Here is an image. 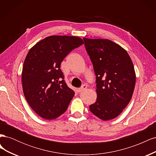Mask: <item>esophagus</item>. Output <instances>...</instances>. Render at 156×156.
<instances>
[{
	"label": "esophagus",
	"mask_w": 156,
	"mask_h": 156,
	"mask_svg": "<svg viewBox=\"0 0 156 156\" xmlns=\"http://www.w3.org/2000/svg\"><path fill=\"white\" fill-rule=\"evenodd\" d=\"M87 88V86L86 85V84H83V85L81 88H79L77 89V91H78V92H81L84 91Z\"/></svg>",
	"instance_id": "obj_1"
}]
</instances>
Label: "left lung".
<instances>
[{"label":"left lung","mask_w":156,"mask_h":156,"mask_svg":"<svg viewBox=\"0 0 156 156\" xmlns=\"http://www.w3.org/2000/svg\"><path fill=\"white\" fill-rule=\"evenodd\" d=\"M83 40L96 75L97 99L89 109L102 120L113 119L133 95L136 81L133 62L124 48L109 40Z\"/></svg>","instance_id":"left-lung-1"}]
</instances>
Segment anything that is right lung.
<instances>
[{
  "instance_id": "add662e5",
  "label": "right lung",
  "mask_w": 156,
  "mask_h": 156,
  "mask_svg": "<svg viewBox=\"0 0 156 156\" xmlns=\"http://www.w3.org/2000/svg\"><path fill=\"white\" fill-rule=\"evenodd\" d=\"M83 44L77 36H51L28 53L22 71L23 90L29 105L43 119H55L67 110L75 92L64 80L60 64Z\"/></svg>"
}]
</instances>
